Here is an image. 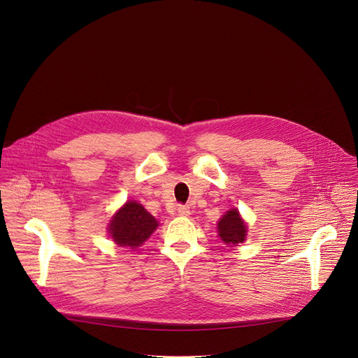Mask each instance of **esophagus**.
<instances>
[{
    "mask_svg": "<svg viewBox=\"0 0 358 358\" xmlns=\"http://www.w3.org/2000/svg\"><path fill=\"white\" fill-rule=\"evenodd\" d=\"M178 215L179 216H189L190 215V208L186 205H179L178 206Z\"/></svg>",
    "mask_w": 358,
    "mask_h": 358,
    "instance_id": "obj_1",
    "label": "esophagus"
}]
</instances>
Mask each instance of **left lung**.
I'll return each instance as SVG.
<instances>
[{
	"label": "left lung",
	"instance_id": "1",
	"mask_svg": "<svg viewBox=\"0 0 358 358\" xmlns=\"http://www.w3.org/2000/svg\"><path fill=\"white\" fill-rule=\"evenodd\" d=\"M217 235L228 246H236L238 243H242L245 241L246 224L241 217L238 209L228 210L221 219H219Z\"/></svg>",
	"mask_w": 358,
	"mask_h": 358
}]
</instances>
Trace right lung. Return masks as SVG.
Returning <instances> with one entry per match:
<instances>
[{
    "label": "right lung",
    "mask_w": 358,
    "mask_h": 358,
    "mask_svg": "<svg viewBox=\"0 0 358 358\" xmlns=\"http://www.w3.org/2000/svg\"><path fill=\"white\" fill-rule=\"evenodd\" d=\"M159 227V222L143 205L136 201L126 202L108 224V235L113 242L123 248L136 250Z\"/></svg>",
    "instance_id": "right-lung-1"
}]
</instances>
